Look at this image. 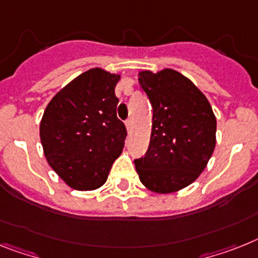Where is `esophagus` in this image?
Returning <instances> with one entry per match:
<instances>
[{"instance_id": "obj_1", "label": "esophagus", "mask_w": 258, "mask_h": 258, "mask_svg": "<svg viewBox=\"0 0 258 258\" xmlns=\"http://www.w3.org/2000/svg\"><path fill=\"white\" fill-rule=\"evenodd\" d=\"M125 125H126L127 133H132V129H133V121H132V120H127L126 122H125Z\"/></svg>"}]
</instances>
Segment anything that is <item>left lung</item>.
Returning a JSON list of instances; mask_svg holds the SVG:
<instances>
[{"label":"left lung","mask_w":258,"mask_h":258,"mask_svg":"<svg viewBox=\"0 0 258 258\" xmlns=\"http://www.w3.org/2000/svg\"><path fill=\"white\" fill-rule=\"evenodd\" d=\"M153 106L146 155L134 161L148 190L171 194L190 186L207 167L216 145V117L207 97L180 72H138Z\"/></svg>","instance_id":"1"}]
</instances>
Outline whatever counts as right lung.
<instances>
[{"label": "right lung", "mask_w": 258, "mask_h": 258, "mask_svg": "<svg viewBox=\"0 0 258 258\" xmlns=\"http://www.w3.org/2000/svg\"><path fill=\"white\" fill-rule=\"evenodd\" d=\"M120 74L91 68L51 99L39 136L51 169L74 190L92 191L105 183L122 153L126 127L117 118L114 88Z\"/></svg>", "instance_id": "add662e5"}]
</instances>
